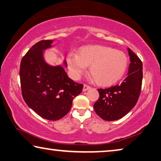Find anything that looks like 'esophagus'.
Wrapping results in <instances>:
<instances>
[{
	"label": "esophagus",
	"instance_id": "1",
	"mask_svg": "<svg viewBox=\"0 0 161 161\" xmlns=\"http://www.w3.org/2000/svg\"><path fill=\"white\" fill-rule=\"evenodd\" d=\"M90 88V86H89L87 85H86V84H85V85H84V87H83V91L85 92V91H87Z\"/></svg>",
	"mask_w": 161,
	"mask_h": 161
}]
</instances>
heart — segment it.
I'll use <instances>...</instances> for the list:
<instances>
[{"mask_svg": "<svg viewBox=\"0 0 161 161\" xmlns=\"http://www.w3.org/2000/svg\"><path fill=\"white\" fill-rule=\"evenodd\" d=\"M67 64L74 79H78L87 66L97 82L111 85L121 80L128 66V58L121 50L101 45L83 47L79 54L71 52L66 57Z\"/></svg>", "mask_w": 161, "mask_h": 161, "instance_id": "heart-1", "label": "heart"}]
</instances>
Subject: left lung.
Masks as SVG:
<instances>
[{"instance_id":"1","label":"left lung","mask_w":161,"mask_h":161,"mask_svg":"<svg viewBox=\"0 0 161 161\" xmlns=\"http://www.w3.org/2000/svg\"><path fill=\"white\" fill-rule=\"evenodd\" d=\"M130 56L129 73L121 84L108 88L97 89L99 99L95 103L96 114L105 121H116L124 117L137 103L142 82V63L128 48Z\"/></svg>"}]
</instances>
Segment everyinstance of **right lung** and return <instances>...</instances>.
<instances>
[{
    "label": "right lung",
    "instance_id": "right-lung-1",
    "mask_svg": "<svg viewBox=\"0 0 161 161\" xmlns=\"http://www.w3.org/2000/svg\"><path fill=\"white\" fill-rule=\"evenodd\" d=\"M52 42L41 40L28 50L21 61L19 76L21 94L28 106L42 118L56 121L70 111L83 85L69 78L61 66L45 63L42 51L51 47Z\"/></svg>",
    "mask_w": 161,
    "mask_h": 161
}]
</instances>
